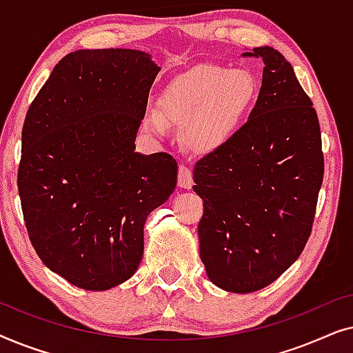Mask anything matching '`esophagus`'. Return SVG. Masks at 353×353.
Returning a JSON list of instances; mask_svg holds the SVG:
<instances>
[{
  "label": "esophagus",
  "mask_w": 353,
  "mask_h": 353,
  "mask_svg": "<svg viewBox=\"0 0 353 353\" xmlns=\"http://www.w3.org/2000/svg\"><path fill=\"white\" fill-rule=\"evenodd\" d=\"M194 181H192V172L186 165H180L178 168V186L183 190H191Z\"/></svg>",
  "instance_id": "esophagus-1"
}]
</instances>
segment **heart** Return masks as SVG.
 Here are the masks:
<instances>
[{
  "mask_svg": "<svg viewBox=\"0 0 353 353\" xmlns=\"http://www.w3.org/2000/svg\"><path fill=\"white\" fill-rule=\"evenodd\" d=\"M259 83L250 72L197 64L173 77L157 98V109L144 114L141 127L156 138L181 127L183 144L207 156L223 149L252 112Z\"/></svg>",
  "mask_w": 353,
  "mask_h": 353,
  "instance_id": "heart-1",
  "label": "heart"
}]
</instances>
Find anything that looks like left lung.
<instances>
[{"label":"left lung","mask_w":353,"mask_h":353,"mask_svg":"<svg viewBox=\"0 0 353 353\" xmlns=\"http://www.w3.org/2000/svg\"><path fill=\"white\" fill-rule=\"evenodd\" d=\"M244 56L265 65L255 108L192 175V190L204 202L201 260L216 288L236 294L263 289L299 259L325 170L316 110L292 65L272 46Z\"/></svg>","instance_id":"8db88e82"}]
</instances>
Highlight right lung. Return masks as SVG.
I'll list each match as a JSON object with an SVG mask.
<instances>
[{"instance_id":"1","label":"right lung","mask_w":353,"mask_h":353,"mask_svg":"<svg viewBox=\"0 0 353 353\" xmlns=\"http://www.w3.org/2000/svg\"><path fill=\"white\" fill-rule=\"evenodd\" d=\"M159 70L144 51H74L27 112L17 186L28 238L80 289L108 291L133 276L148 215L175 191V159L134 151Z\"/></svg>"}]
</instances>
